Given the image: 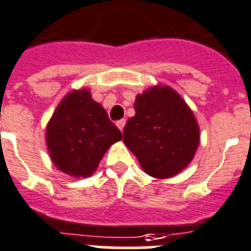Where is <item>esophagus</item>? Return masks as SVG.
Instances as JSON below:
<instances>
[{
  "instance_id": "esophagus-1",
  "label": "esophagus",
  "mask_w": 251,
  "mask_h": 251,
  "mask_svg": "<svg viewBox=\"0 0 251 251\" xmlns=\"http://www.w3.org/2000/svg\"><path fill=\"white\" fill-rule=\"evenodd\" d=\"M116 126H118V128H119L120 131L123 132L124 126H126V119H120V120H118V122H116Z\"/></svg>"
}]
</instances>
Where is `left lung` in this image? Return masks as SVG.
I'll return each instance as SVG.
<instances>
[{
    "label": "left lung",
    "mask_w": 251,
    "mask_h": 251,
    "mask_svg": "<svg viewBox=\"0 0 251 251\" xmlns=\"http://www.w3.org/2000/svg\"><path fill=\"white\" fill-rule=\"evenodd\" d=\"M135 111L124 127L123 141L142 170L158 179L179 174L193 159L200 142L193 113L168 87L138 94Z\"/></svg>",
    "instance_id": "obj_1"
}]
</instances>
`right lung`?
Returning <instances> with one entry per match:
<instances>
[{"mask_svg": "<svg viewBox=\"0 0 251 251\" xmlns=\"http://www.w3.org/2000/svg\"><path fill=\"white\" fill-rule=\"evenodd\" d=\"M120 138L122 132L88 89L67 94L46 128L53 163L76 177L91 176L106 150Z\"/></svg>", "mask_w": 251, "mask_h": 251, "instance_id": "right-lung-1", "label": "right lung"}]
</instances>
